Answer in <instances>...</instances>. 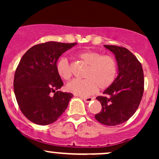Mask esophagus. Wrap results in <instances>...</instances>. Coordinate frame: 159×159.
<instances>
[{
  "label": "esophagus",
  "instance_id": "1",
  "mask_svg": "<svg viewBox=\"0 0 159 159\" xmlns=\"http://www.w3.org/2000/svg\"><path fill=\"white\" fill-rule=\"evenodd\" d=\"M81 99H83L84 101L85 102L88 103V102H90L92 101V100L93 99V98H91V97H84V98L81 97Z\"/></svg>",
  "mask_w": 159,
  "mask_h": 159
}]
</instances>
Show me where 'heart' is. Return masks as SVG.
Returning <instances> with one entry per match:
<instances>
[{
  "label": "heart",
  "instance_id": "obj_1",
  "mask_svg": "<svg viewBox=\"0 0 159 159\" xmlns=\"http://www.w3.org/2000/svg\"><path fill=\"white\" fill-rule=\"evenodd\" d=\"M87 68L84 72V79H73L66 84L67 91L81 96H88L97 90L106 89L114 81L117 67L114 58L110 55H102L94 51H84L78 54ZM57 72L61 78L69 80L72 76V69L66 57L60 58L57 63Z\"/></svg>",
  "mask_w": 159,
  "mask_h": 159
}]
</instances>
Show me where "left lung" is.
Masks as SVG:
<instances>
[{
	"instance_id": "1",
	"label": "left lung",
	"mask_w": 159,
	"mask_h": 159,
	"mask_svg": "<svg viewBox=\"0 0 159 159\" xmlns=\"http://www.w3.org/2000/svg\"><path fill=\"white\" fill-rule=\"evenodd\" d=\"M104 46L115 55L118 75L104 96L96 97L102 110L95 118L104 125H116L130 119L139 106L144 89L143 72L141 63L127 48Z\"/></svg>"
}]
</instances>
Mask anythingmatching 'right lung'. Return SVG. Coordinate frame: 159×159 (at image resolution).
<instances>
[{
    "label": "right lung",
    "instance_id": "1",
    "mask_svg": "<svg viewBox=\"0 0 159 159\" xmlns=\"http://www.w3.org/2000/svg\"><path fill=\"white\" fill-rule=\"evenodd\" d=\"M76 44L47 42L31 47L21 57L14 76V93L20 110L32 123L48 125L66 109L73 95L58 91L63 83L57 62Z\"/></svg>",
    "mask_w": 159,
    "mask_h": 159
}]
</instances>
